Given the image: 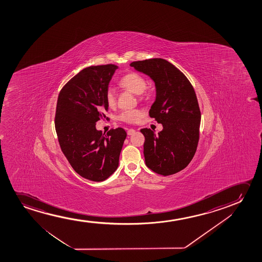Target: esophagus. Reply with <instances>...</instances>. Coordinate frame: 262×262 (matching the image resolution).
<instances>
[{
	"label": "esophagus",
	"mask_w": 262,
	"mask_h": 262,
	"mask_svg": "<svg viewBox=\"0 0 262 262\" xmlns=\"http://www.w3.org/2000/svg\"><path fill=\"white\" fill-rule=\"evenodd\" d=\"M135 132H136V130H135V129H129V130L127 132V134H128L129 136H130V135H133V134H134V133H135Z\"/></svg>",
	"instance_id": "34e87169"
}]
</instances>
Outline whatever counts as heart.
I'll use <instances>...</instances> for the list:
<instances>
[{
  "label": "heart",
  "mask_w": 262,
  "mask_h": 262,
  "mask_svg": "<svg viewBox=\"0 0 262 262\" xmlns=\"http://www.w3.org/2000/svg\"><path fill=\"white\" fill-rule=\"evenodd\" d=\"M119 85L123 90L129 91L130 93L134 94L136 96H140L146 90L147 81L139 73L129 72L120 79ZM105 99L109 107H114L116 104V97L113 90H108ZM140 116H141V112L139 110H130V111L122 113L119 116V119L122 122L132 123V122H137L140 118Z\"/></svg>",
  "instance_id": "b5f03b06"
}]
</instances>
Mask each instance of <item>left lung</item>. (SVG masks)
I'll list each match as a JSON object with an SVG mask.
<instances>
[{
  "instance_id": "1",
  "label": "left lung",
  "mask_w": 262,
  "mask_h": 262,
  "mask_svg": "<svg viewBox=\"0 0 262 262\" xmlns=\"http://www.w3.org/2000/svg\"><path fill=\"white\" fill-rule=\"evenodd\" d=\"M129 65L154 81L156 99L149 116L163 125L158 134L140 129L146 165L161 176L180 172L193 158L200 138L201 115L193 86L183 72L161 58Z\"/></svg>"
}]
</instances>
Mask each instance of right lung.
Segmentation results:
<instances>
[{
  "label": "right lung",
  "mask_w": 262,
  "mask_h": 262,
  "mask_svg": "<svg viewBox=\"0 0 262 262\" xmlns=\"http://www.w3.org/2000/svg\"><path fill=\"white\" fill-rule=\"evenodd\" d=\"M118 66H90L74 76L59 94L55 129L62 153L83 178L102 182L119 165L127 133L122 128L97 130L96 123L108 111L106 93Z\"/></svg>",
  "instance_id": "1"
}]
</instances>
